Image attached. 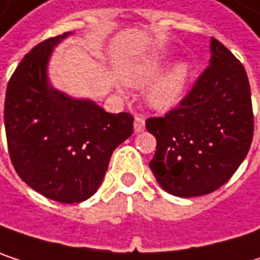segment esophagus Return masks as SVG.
Instances as JSON below:
<instances>
[{"mask_svg": "<svg viewBox=\"0 0 260 260\" xmlns=\"http://www.w3.org/2000/svg\"><path fill=\"white\" fill-rule=\"evenodd\" d=\"M134 131H135V132L144 131V117L135 116V120H134Z\"/></svg>", "mask_w": 260, "mask_h": 260, "instance_id": "obj_1", "label": "esophagus"}]
</instances>
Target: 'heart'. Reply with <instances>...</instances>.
<instances>
[{"label": "heart", "instance_id": "b5f03b06", "mask_svg": "<svg viewBox=\"0 0 260 260\" xmlns=\"http://www.w3.org/2000/svg\"><path fill=\"white\" fill-rule=\"evenodd\" d=\"M164 61L161 57L152 55L141 60L128 74V81L134 85H144L162 71ZM189 77V68L186 63H179L169 74L159 78L149 90V104L156 110H169L181 101Z\"/></svg>", "mask_w": 260, "mask_h": 260}]
</instances>
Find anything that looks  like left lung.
<instances>
[{
    "instance_id": "left-lung-1",
    "label": "left lung",
    "mask_w": 260,
    "mask_h": 260,
    "mask_svg": "<svg viewBox=\"0 0 260 260\" xmlns=\"http://www.w3.org/2000/svg\"><path fill=\"white\" fill-rule=\"evenodd\" d=\"M211 61L179 105L162 117H149L156 138L149 162L158 183L178 197L218 189L248 153L254 120L242 63L211 37Z\"/></svg>"
}]
</instances>
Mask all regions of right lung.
Masks as SVG:
<instances>
[{
	"instance_id": "right-lung-1",
	"label": "right lung",
	"mask_w": 260,
	"mask_h": 260,
	"mask_svg": "<svg viewBox=\"0 0 260 260\" xmlns=\"http://www.w3.org/2000/svg\"><path fill=\"white\" fill-rule=\"evenodd\" d=\"M69 34L40 42L18 64L7 84L4 125L19 178L51 200L79 203L98 191L114 149L134 131V117L48 84L52 48Z\"/></svg>"
}]
</instances>
